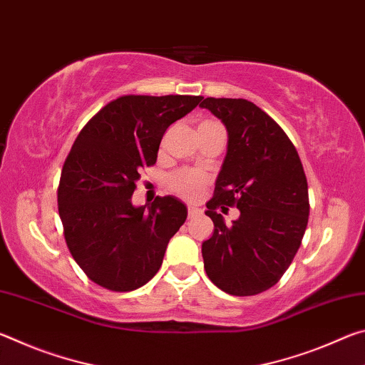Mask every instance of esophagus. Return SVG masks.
I'll return each mask as SVG.
<instances>
[{"label": "esophagus", "instance_id": "34e87169", "mask_svg": "<svg viewBox=\"0 0 365 365\" xmlns=\"http://www.w3.org/2000/svg\"><path fill=\"white\" fill-rule=\"evenodd\" d=\"M201 214V209L197 206H188V215L190 217H195V215Z\"/></svg>", "mask_w": 365, "mask_h": 365}]
</instances>
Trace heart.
<instances>
[{"instance_id": "b5f03b06", "label": "heart", "mask_w": 365, "mask_h": 365, "mask_svg": "<svg viewBox=\"0 0 365 365\" xmlns=\"http://www.w3.org/2000/svg\"><path fill=\"white\" fill-rule=\"evenodd\" d=\"M205 123H211V122H202L201 125H205ZM206 182L207 178L205 174H201V172L183 169L170 177L169 185L177 195H180L182 197H187V200H195V197L201 195Z\"/></svg>"}]
</instances>
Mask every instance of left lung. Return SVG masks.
Instances as JSON below:
<instances>
[{
	"mask_svg": "<svg viewBox=\"0 0 365 365\" xmlns=\"http://www.w3.org/2000/svg\"><path fill=\"white\" fill-rule=\"evenodd\" d=\"M200 106L219 117L228 132L227 156L206 205L214 222L212 237L201 250L206 274L228 294H259L282 279L304 237V169L292 140L255 103L206 98ZM224 205L240 209L232 226L217 212Z\"/></svg>",
	"mask_w": 365,
	"mask_h": 365,
	"instance_id": "obj_1",
	"label": "left lung"
}]
</instances>
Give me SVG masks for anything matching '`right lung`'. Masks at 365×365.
I'll return each instance as SVG.
<instances>
[{"label":"right lung","instance_id":"add662e5","mask_svg":"<svg viewBox=\"0 0 365 365\" xmlns=\"http://www.w3.org/2000/svg\"><path fill=\"white\" fill-rule=\"evenodd\" d=\"M202 96L128 95L108 103L80 130L61 172L58 209L72 257L110 292H133L163 264L187 206L158 196L135 207L143 168L156 164L163 135Z\"/></svg>","mask_w":365,"mask_h":365}]
</instances>
